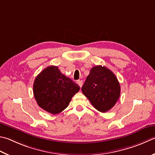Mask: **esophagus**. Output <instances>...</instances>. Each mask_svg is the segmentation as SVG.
<instances>
[{
	"mask_svg": "<svg viewBox=\"0 0 155 155\" xmlns=\"http://www.w3.org/2000/svg\"><path fill=\"white\" fill-rule=\"evenodd\" d=\"M77 84L78 85L80 86V87H81L83 86V81H81V80H78V81H77Z\"/></svg>",
	"mask_w": 155,
	"mask_h": 155,
	"instance_id": "1",
	"label": "esophagus"
}]
</instances>
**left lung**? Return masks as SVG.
Masks as SVG:
<instances>
[{
	"instance_id": "left-lung-1",
	"label": "left lung",
	"mask_w": 155,
	"mask_h": 155,
	"mask_svg": "<svg viewBox=\"0 0 155 155\" xmlns=\"http://www.w3.org/2000/svg\"><path fill=\"white\" fill-rule=\"evenodd\" d=\"M82 92L98 111L106 112L119 100L120 87L116 76L105 66L93 67L82 87Z\"/></svg>"
}]
</instances>
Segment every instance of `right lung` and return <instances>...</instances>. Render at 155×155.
Wrapping results in <instances>:
<instances>
[{"label": "right lung", "instance_id": "obj_1", "mask_svg": "<svg viewBox=\"0 0 155 155\" xmlns=\"http://www.w3.org/2000/svg\"><path fill=\"white\" fill-rule=\"evenodd\" d=\"M80 87L61 73L58 67H47L36 77L34 96L38 105L51 114H56L67 108Z\"/></svg>", "mask_w": 155, "mask_h": 155}]
</instances>
